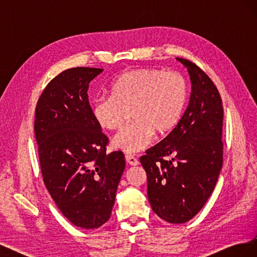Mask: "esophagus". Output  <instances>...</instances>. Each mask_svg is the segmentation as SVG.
Wrapping results in <instances>:
<instances>
[{
  "mask_svg": "<svg viewBox=\"0 0 257 257\" xmlns=\"http://www.w3.org/2000/svg\"><path fill=\"white\" fill-rule=\"evenodd\" d=\"M125 161H126L127 164L131 165V166H137L139 164V161L136 158L132 157V155H126Z\"/></svg>",
  "mask_w": 257,
  "mask_h": 257,
  "instance_id": "esophagus-1",
  "label": "esophagus"
}]
</instances>
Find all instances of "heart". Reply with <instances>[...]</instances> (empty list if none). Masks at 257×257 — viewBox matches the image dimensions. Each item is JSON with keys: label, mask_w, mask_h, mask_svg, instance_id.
<instances>
[{"label": "heart", "mask_w": 257, "mask_h": 257, "mask_svg": "<svg viewBox=\"0 0 257 257\" xmlns=\"http://www.w3.org/2000/svg\"><path fill=\"white\" fill-rule=\"evenodd\" d=\"M188 98L183 77L158 68H138L121 74L110 85V96L98 97L91 111L97 125L107 131L119 128L131 109L134 121L112 139L116 149L141 152L149 146L154 132L165 134L181 119Z\"/></svg>", "instance_id": "heart-1"}]
</instances>
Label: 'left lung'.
<instances>
[{
    "mask_svg": "<svg viewBox=\"0 0 257 257\" xmlns=\"http://www.w3.org/2000/svg\"><path fill=\"white\" fill-rule=\"evenodd\" d=\"M192 83L189 106L176 127L146 151L148 199L168 223L195 216L211 195L223 165V105L208 75L193 62L177 58Z\"/></svg>",
    "mask_w": 257,
    "mask_h": 257,
    "instance_id": "1",
    "label": "left lung"
}]
</instances>
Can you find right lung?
<instances>
[{
  "mask_svg": "<svg viewBox=\"0 0 257 257\" xmlns=\"http://www.w3.org/2000/svg\"><path fill=\"white\" fill-rule=\"evenodd\" d=\"M102 68L60 73L37 100L34 132L43 180L66 219L85 229L109 220L125 167L121 151L106 153L108 138L92 115L89 83Z\"/></svg>",
  "mask_w": 257,
  "mask_h": 257,
  "instance_id": "1",
  "label": "right lung"
}]
</instances>
